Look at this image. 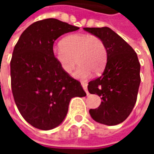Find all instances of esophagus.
Masks as SVG:
<instances>
[{"instance_id":"34e87169","label":"esophagus","mask_w":154,"mask_h":154,"mask_svg":"<svg viewBox=\"0 0 154 154\" xmlns=\"http://www.w3.org/2000/svg\"><path fill=\"white\" fill-rule=\"evenodd\" d=\"M82 87H83L84 91H86L87 95H89V92H88V90H87V82H82Z\"/></svg>"}]
</instances>
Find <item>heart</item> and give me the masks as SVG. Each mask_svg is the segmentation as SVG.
Segmentation results:
<instances>
[{"label":"heart","instance_id":"1","mask_svg":"<svg viewBox=\"0 0 154 154\" xmlns=\"http://www.w3.org/2000/svg\"><path fill=\"white\" fill-rule=\"evenodd\" d=\"M53 56L66 73H71L77 63H79L75 76L84 79L90 77L91 72H102L108 53L100 37L89 34H74L65 37L61 45L54 47Z\"/></svg>","mask_w":154,"mask_h":154}]
</instances>
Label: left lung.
I'll use <instances>...</instances> for the list:
<instances>
[{
  "label": "left lung",
  "mask_w": 154,
  "mask_h": 154,
  "mask_svg": "<svg viewBox=\"0 0 154 154\" xmlns=\"http://www.w3.org/2000/svg\"><path fill=\"white\" fill-rule=\"evenodd\" d=\"M100 37L108 53L105 70L88 83L91 94L102 100L100 106L89 110L91 118L100 124L116 125L125 121L137 100L140 84V63L133 48L108 27L84 28Z\"/></svg>",
  "instance_id": "8db88e82"
}]
</instances>
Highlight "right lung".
Returning a JSON list of instances; mask_svg holds the SVG:
<instances>
[{"instance_id": "1", "label": "right lung", "mask_w": 154, "mask_h": 154, "mask_svg": "<svg viewBox=\"0 0 154 154\" xmlns=\"http://www.w3.org/2000/svg\"><path fill=\"white\" fill-rule=\"evenodd\" d=\"M78 27L57 19L29 26L15 44L11 60V89L23 118L42 130L63 121L72 98L87 96L80 82L61 69L53 56L54 41Z\"/></svg>"}]
</instances>
